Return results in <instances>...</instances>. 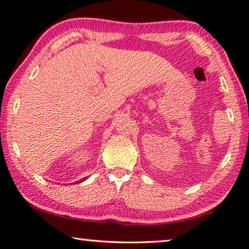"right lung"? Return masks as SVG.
I'll return each instance as SVG.
<instances>
[{
	"mask_svg": "<svg viewBox=\"0 0 249 249\" xmlns=\"http://www.w3.org/2000/svg\"><path fill=\"white\" fill-rule=\"evenodd\" d=\"M85 180H86V178H83V180H80V181H77L76 183H81V182H84Z\"/></svg>",
	"mask_w": 249,
	"mask_h": 249,
	"instance_id": "add662e5",
	"label": "right lung"
}]
</instances>
